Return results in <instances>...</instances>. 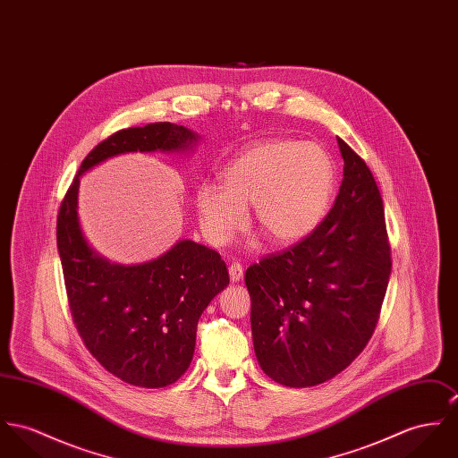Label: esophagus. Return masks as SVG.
Returning <instances> with one entry per match:
<instances>
[{"label":"esophagus","instance_id":"1","mask_svg":"<svg viewBox=\"0 0 458 458\" xmlns=\"http://www.w3.org/2000/svg\"><path fill=\"white\" fill-rule=\"evenodd\" d=\"M228 274H230V281H242V277H244V268H242L241 263H232V265L228 267Z\"/></svg>","mask_w":458,"mask_h":458}]
</instances>
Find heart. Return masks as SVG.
<instances>
[{
  "label": "heart",
  "mask_w": 458,
  "mask_h": 458,
  "mask_svg": "<svg viewBox=\"0 0 458 458\" xmlns=\"http://www.w3.org/2000/svg\"><path fill=\"white\" fill-rule=\"evenodd\" d=\"M221 186L199 184L195 208L214 246L230 244L252 221L274 244L307 239L322 221L335 190L331 157L314 142L267 141L250 146L221 173Z\"/></svg>",
  "instance_id": "1"
}]
</instances>
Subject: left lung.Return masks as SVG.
Here are the masks:
<instances>
[{
  "label": "left lung",
  "mask_w": 458,
  "mask_h": 458,
  "mask_svg": "<svg viewBox=\"0 0 458 458\" xmlns=\"http://www.w3.org/2000/svg\"><path fill=\"white\" fill-rule=\"evenodd\" d=\"M344 181L316 230L247 268L261 369L285 387L342 373L369 342L390 277L384 200L366 162L340 140Z\"/></svg>",
  "instance_id": "obj_1"
}]
</instances>
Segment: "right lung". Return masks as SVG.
Segmentation results:
<instances>
[{
  "mask_svg": "<svg viewBox=\"0 0 458 458\" xmlns=\"http://www.w3.org/2000/svg\"><path fill=\"white\" fill-rule=\"evenodd\" d=\"M199 136L171 122L122 129L81 162L57 216V249L72 322L111 375L144 388L167 387L188 369L197 324L230 277L221 256L193 241L141 265H118L89 246L78 219L80 176L122 153L186 151Z\"/></svg>",
  "mask_w": 458,
  "mask_h": 458,
  "instance_id": "obj_1",
  "label": "right lung"
}]
</instances>
